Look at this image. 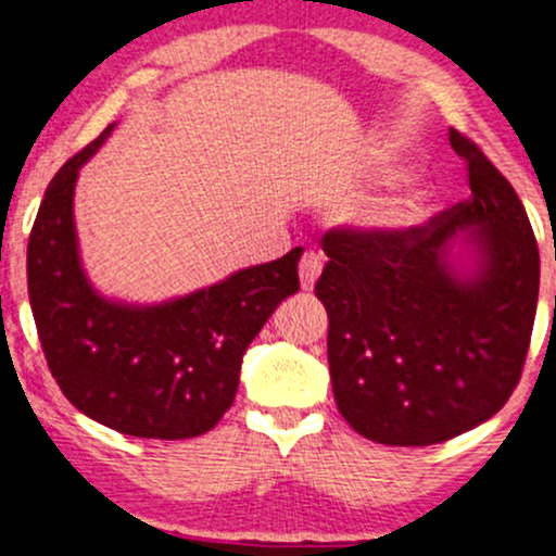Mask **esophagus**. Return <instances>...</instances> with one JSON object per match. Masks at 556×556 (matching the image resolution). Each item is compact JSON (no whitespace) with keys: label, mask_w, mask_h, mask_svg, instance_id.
Wrapping results in <instances>:
<instances>
[{"label":"esophagus","mask_w":556,"mask_h":556,"mask_svg":"<svg viewBox=\"0 0 556 556\" xmlns=\"http://www.w3.org/2000/svg\"><path fill=\"white\" fill-rule=\"evenodd\" d=\"M321 269H324V258L318 256V253H314V251L303 253V258H300V287H303L305 292L314 290Z\"/></svg>","instance_id":"esophagus-1"}]
</instances>
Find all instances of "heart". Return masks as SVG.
<instances>
[{
	"instance_id": "1",
	"label": "heart",
	"mask_w": 556,
	"mask_h": 556,
	"mask_svg": "<svg viewBox=\"0 0 556 556\" xmlns=\"http://www.w3.org/2000/svg\"><path fill=\"white\" fill-rule=\"evenodd\" d=\"M405 177V169L389 167L387 180H402ZM431 214V195L426 190H410V193L389 198L384 203H376V206L368 208L366 214L361 216V227L366 232L376 235V238H402V235L413 232L429 219Z\"/></svg>"
}]
</instances>
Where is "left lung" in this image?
<instances>
[{"label":"left lung","mask_w":556,"mask_h":556,"mask_svg":"<svg viewBox=\"0 0 556 556\" xmlns=\"http://www.w3.org/2000/svg\"><path fill=\"white\" fill-rule=\"evenodd\" d=\"M470 198L402 238L329 229L316 298L329 316V374L342 418L389 446L476 429L518 387L535 303L539 245L515 188L473 140ZM457 241L468 267L454 256Z\"/></svg>","instance_id":"obj_1"}]
</instances>
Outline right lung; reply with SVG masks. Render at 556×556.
Masks as SVG:
<instances>
[{"label":"right lung","mask_w":556,"mask_h":556,"mask_svg":"<svg viewBox=\"0 0 556 556\" xmlns=\"http://www.w3.org/2000/svg\"><path fill=\"white\" fill-rule=\"evenodd\" d=\"M112 127L56 172L30 229L28 295L38 340L83 416L127 437H201L232 405L248 344L298 292L303 248L164 303L104 298L83 269L73 195L80 167Z\"/></svg>","instance_id":"right-lung-1"}]
</instances>
